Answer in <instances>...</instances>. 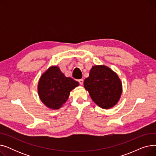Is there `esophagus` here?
<instances>
[{
  "label": "esophagus",
  "instance_id": "esophagus-1",
  "mask_svg": "<svg viewBox=\"0 0 156 156\" xmlns=\"http://www.w3.org/2000/svg\"><path fill=\"white\" fill-rule=\"evenodd\" d=\"M78 81H79V83H80V85H83V79H80L78 80Z\"/></svg>",
  "mask_w": 156,
  "mask_h": 156
}]
</instances>
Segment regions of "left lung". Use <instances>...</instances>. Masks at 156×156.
Instances as JSON below:
<instances>
[{
  "mask_svg": "<svg viewBox=\"0 0 156 156\" xmlns=\"http://www.w3.org/2000/svg\"><path fill=\"white\" fill-rule=\"evenodd\" d=\"M84 87L93 101L102 109H109L116 104L122 92L121 82L116 75L105 66H94Z\"/></svg>",
  "mask_w": 156,
  "mask_h": 156,
  "instance_id": "1",
  "label": "left lung"
}]
</instances>
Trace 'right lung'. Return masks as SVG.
<instances>
[{
  "label": "right lung",
  "instance_id": "1",
  "mask_svg": "<svg viewBox=\"0 0 156 156\" xmlns=\"http://www.w3.org/2000/svg\"><path fill=\"white\" fill-rule=\"evenodd\" d=\"M79 83L66 77L57 66L49 68L40 78L38 92L40 100L48 108L58 109L68 99L71 90Z\"/></svg>",
  "mask_w": 156,
  "mask_h": 156
}]
</instances>
